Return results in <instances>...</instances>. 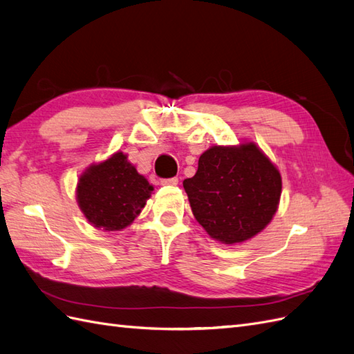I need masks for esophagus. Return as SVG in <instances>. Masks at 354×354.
I'll return each mask as SVG.
<instances>
[{"mask_svg": "<svg viewBox=\"0 0 354 354\" xmlns=\"http://www.w3.org/2000/svg\"><path fill=\"white\" fill-rule=\"evenodd\" d=\"M178 178H169V179H161V185H178Z\"/></svg>", "mask_w": 354, "mask_h": 354, "instance_id": "obj_1", "label": "esophagus"}]
</instances>
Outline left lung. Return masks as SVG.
I'll return each mask as SVG.
<instances>
[{
    "label": "left lung",
    "instance_id": "1",
    "mask_svg": "<svg viewBox=\"0 0 354 354\" xmlns=\"http://www.w3.org/2000/svg\"><path fill=\"white\" fill-rule=\"evenodd\" d=\"M197 223L225 245L254 238L274 218L281 197V174L254 142L215 145L198 158L184 180Z\"/></svg>",
    "mask_w": 354,
    "mask_h": 354
}]
</instances>
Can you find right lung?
Returning a JSON list of instances; mask_svg holds the SVG:
<instances>
[{"label": "right lung", "mask_w": 354, "mask_h": 354, "mask_svg": "<svg viewBox=\"0 0 354 354\" xmlns=\"http://www.w3.org/2000/svg\"><path fill=\"white\" fill-rule=\"evenodd\" d=\"M152 192L153 187L136 170L127 153L118 151L79 176L76 198L95 229L116 232L134 221Z\"/></svg>", "instance_id": "add662e5"}]
</instances>
